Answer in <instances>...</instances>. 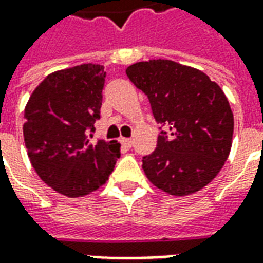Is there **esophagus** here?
Masks as SVG:
<instances>
[{
    "mask_svg": "<svg viewBox=\"0 0 263 263\" xmlns=\"http://www.w3.org/2000/svg\"><path fill=\"white\" fill-rule=\"evenodd\" d=\"M121 143H122V146H125V148H131L132 143H134V141H132L131 138H122L121 139Z\"/></svg>",
    "mask_w": 263,
    "mask_h": 263,
    "instance_id": "obj_1",
    "label": "esophagus"
}]
</instances>
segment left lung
Returning a JSON list of instances; mask_svg holds the SVG:
<instances>
[{
    "label": "left lung",
    "instance_id": "8db88e82",
    "mask_svg": "<svg viewBox=\"0 0 263 263\" xmlns=\"http://www.w3.org/2000/svg\"><path fill=\"white\" fill-rule=\"evenodd\" d=\"M126 76L148 96L155 120L165 128L142 159L149 182L172 196L205 187L232 145L234 115L221 87L201 70L166 59L138 62Z\"/></svg>",
    "mask_w": 263,
    "mask_h": 263
}]
</instances>
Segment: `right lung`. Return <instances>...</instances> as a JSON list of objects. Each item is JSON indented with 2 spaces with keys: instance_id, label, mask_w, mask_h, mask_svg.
Masks as SVG:
<instances>
[{
  "instance_id": "obj_1",
  "label": "right lung",
  "mask_w": 263,
  "mask_h": 263,
  "mask_svg": "<svg viewBox=\"0 0 263 263\" xmlns=\"http://www.w3.org/2000/svg\"><path fill=\"white\" fill-rule=\"evenodd\" d=\"M104 81L101 65L58 70L26 103L24 139L29 160L43 182L67 197H83L105 184L121 156L117 141L90 142Z\"/></svg>"
}]
</instances>
